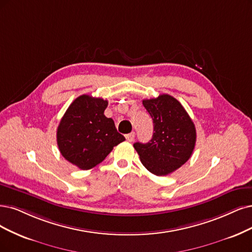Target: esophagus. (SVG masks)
<instances>
[{
    "instance_id": "1",
    "label": "esophagus",
    "mask_w": 252,
    "mask_h": 252,
    "mask_svg": "<svg viewBox=\"0 0 252 252\" xmlns=\"http://www.w3.org/2000/svg\"><path fill=\"white\" fill-rule=\"evenodd\" d=\"M126 140H127L128 142L134 141V139H135V133L132 132V133H129V134L126 135Z\"/></svg>"
}]
</instances>
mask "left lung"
<instances>
[{
	"label": "left lung",
	"mask_w": 252,
	"mask_h": 252,
	"mask_svg": "<svg viewBox=\"0 0 252 252\" xmlns=\"http://www.w3.org/2000/svg\"><path fill=\"white\" fill-rule=\"evenodd\" d=\"M154 123L152 140L134 147L145 168L156 175H167L187 162L196 142V129L181 102L168 94L143 99Z\"/></svg>",
	"instance_id": "8db88e82"
}]
</instances>
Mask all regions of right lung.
I'll return each mask as SVG.
<instances>
[{"mask_svg":"<svg viewBox=\"0 0 252 252\" xmlns=\"http://www.w3.org/2000/svg\"><path fill=\"white\" fill-rule=\"evenodd\" d=\"M108 100L83 94L74 99L60 120L57 144L61 155L80 169L88 170L106 159L126 140L114 121L105 116Z\"/></svg>","mask_w":252,"mask_h":252,"instance_id":"obj_1","label":"right lung"}]
</instances>
